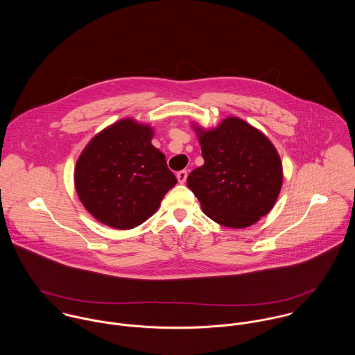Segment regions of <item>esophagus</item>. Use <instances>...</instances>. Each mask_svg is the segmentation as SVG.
<instances>
[{"label":"esophagus","instance_id":"1","mask_svg":"<svg viewBox=\"0 0 355 355\" xmlns=\"http://www.w3.org/2000/svg\"><path fill=\"white\" fill-rule=\"evenodd\" d=\"M176 178H178V180H179V183H184L186 182V179H187V171H179L178 173H176Z\"/></svg>","mask_w":355,"mask_h":355}]
</instances>
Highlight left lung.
I'll list each match as a JSON object with an SVG mask.
<instances>
[{
  "label": "left lung",
  "instance_id": "1",
  "mask_svg": "<svg viewBox=\"0 0 355 355\" xmlns=\"http://www.w3.org/2000/svg\"><path fill=\"white\" fill-rule=\"evenodd\" d=\"M205 159L187 178L203 213L230 228H246L276 202L283 168L272 142L238 117L205 131L196 127Z\"/></svg>",
  "mask_w": 355,
  "mask_h": 355
}]
</instances>
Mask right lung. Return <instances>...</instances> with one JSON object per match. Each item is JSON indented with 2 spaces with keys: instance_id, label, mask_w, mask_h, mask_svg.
Listing matches in <instances>:
<instances>
[{
  "instance_id": "right-lung-1",
  "label": "right lung",
  "mask_w": 355,
  "mask_h": 355,
  "mask_svg": "<svg viewBox=\"0 0 355 355\" xmlns=\"http://www.w3.org/2000/svg\"><path fill=\"white\" fill-rule=\"evenodd\" d=\"M152 138L149 125L125 119L96 135L79 155L76 193L105 225L117 230L141 225L178 183Z\"/></svg>"
}]
</instances>
